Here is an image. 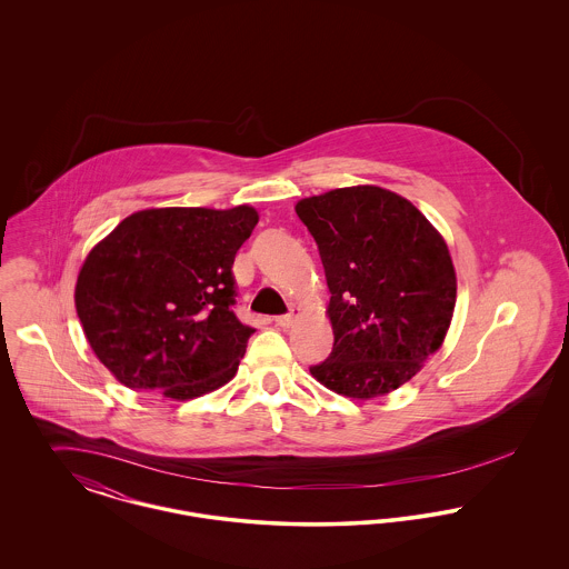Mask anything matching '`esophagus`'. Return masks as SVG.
<instances>
[{
	"label": "esophagus",
	"instance_id": "esophagus-1",
	"mask_svg": "<svg viewBox=\"0 0 569 569\" xmlns=\"http://www.w3.org/2000/svg\"><path fill=\"white\" fill-rule=\"evenodd\" d=\"M295 320H297V313L290 311V313H286V316H277V318H274V325L281 326V328H290V326L295 325Z\"/></svg>",
	"mask_w": 569,
	"mask_h": 569
}]
</instances>
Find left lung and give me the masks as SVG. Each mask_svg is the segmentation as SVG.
I'll return each mask as SVG.
<instances>
[{
    "label": "left lung",
    "mask_w": 569,
    "mask_h": 569,
    "mask_svg": "<svg viewBox=\"0 0 569 569\" xmlns=\"http://www.w3.org/2000/svg\"><path fill=\"white\" fill-rule=\"evenodd\" d=\"M297 216L320 249L335 332L311 376L362 401L397 390L441 348L455 313L443 237L403 196L376 186L302 198Z\"/></svg>",
    "instance_id": "left-lung-1"
}]
</instances>
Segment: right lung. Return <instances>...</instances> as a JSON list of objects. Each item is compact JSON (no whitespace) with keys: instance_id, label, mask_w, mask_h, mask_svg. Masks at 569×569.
Listing matches in <instances>:
<instances>
[{"instance_id":"1","label":"right lung","mask_w":569,"mask_h":569,"mask_svg":"<svg viewBox=\"0 0 569 569\" xmlns=\"http://www.w3.org/2000/svg\"><path fill=\"white\" fill-rule=\"evenodd\" d=\"M256 223L247 204L147 209L89 251L77 313L123 386L188 401L237 376L256 330L234 313L232 264Z\"/></svg>"}]
</instances>
